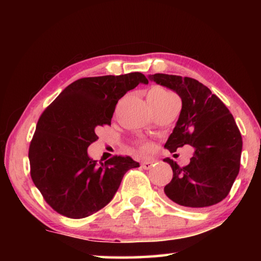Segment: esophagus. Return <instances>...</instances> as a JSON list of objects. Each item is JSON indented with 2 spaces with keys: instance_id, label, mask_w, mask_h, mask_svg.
<instances>
[{
  "instance_id": "esophagus-1",
  "label": "esophagus",
  "mask_w": 261,
  "mask_h": 261,
  "mask_svg": "<svg viewBox=\"0 0 261 261\" xmlns=\"http://www.w3.org/2000/svg\"><path fill=\"white\" fill-rule=\"evenodd\" d=\"M153 161H149V160H145L141 162V167L144 168V169H151V168L153 167Z\"/></svg>"
}]
</instances>
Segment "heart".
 <instances>
[{"mask_svg":"<svg viewBox=\"0 0 261 261\" xmlns=\"http://www.w3.org/2000/svg\"><path fill=\"white\" fill-rule=\"evenodd\" d=\"M168 96H171L170 93H168L167 91L162 90V88H153V90L149 91V93L147 95V99L148 100H152V101H160L168 98ZM139 146L141 149H144V151H148V149H151V145L148 143H140Z\"/></svg>","mask_w":261,"mask_h":261,"instance_id":"b5f03b06","label":"heart"}]
</instances>
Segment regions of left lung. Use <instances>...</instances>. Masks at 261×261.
Returning a JSON list of instances; mask_svg holds the SVG:
<instances>
[{"label": "left lung", "mask_w": 261, "mask_h": 261, "mask_svg": "<svg viewBox=\"0 0 261 261\" xmlns=\"http://www.w3.org/2000/svg\"><path fill=\"white\" fill-rule=\"evenodd\" d=\"M156 84L175 91L182 99L178 121L165 147L170 153L191 145L190 163L179 167L165 159L173 178L165 187L166 196L176 204L191 208L215 205L228 196L240 173L242 136L222 101L196 79L175 74H149Z\"/></svg>", "instance_id": "1"}]
</instances>
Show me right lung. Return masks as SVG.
Masks as SVG:
<instances>
[{
	"label": "right lung",
	"mask_w": 261,
	"mask_h": 261,
	"mask_svg": "<svg viewBox=\"0 0 261 261\" xmlns=\"http://www.w3.org/2000/svg\"><path fill=\"white\" fill-rule=\"evenodd\" d=\"M140 83L148 84L140 72L81 78L43 110L29 148L31 177L57 213L83 219L100 211L126 171L139 167L122 155L96 163L87 147L101 126L110 125L118 100Z\"/></svg>",
	"instance_id": "obj_1"
}]
</instances>
